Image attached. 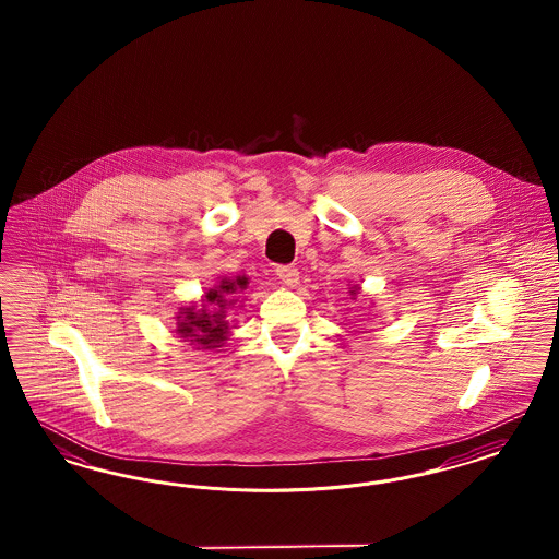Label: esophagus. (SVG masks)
I'll return each instance as SVG.
<instances>
[{
	"mask_svg": "<svg viewBox=\"0 0 559 559\" xmlns=\"http://www.w3.org/2000/svg\"><path fill=\"white\" fill-rule=\"evenodd\" d=\"M276 276H278L285 285H289V287H295V285L299 283V270L295 266L276 267Z\"/></svg>",
	"mask_w": 559,
	"mask_h": 559,
	"instance_id": "34e87169",
	"label": "esophagus"
}]
</instances>
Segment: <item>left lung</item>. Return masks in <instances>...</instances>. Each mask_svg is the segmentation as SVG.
<instances>
[{"label":"left lung","mask_w":559,"mask_h":559,"mask_svg":"<svg viewBox=\"0 0 559 559\" xmlns=\"http://www.w3.org/2000/svg\"><path fill=\"white\" fill-rule=\"evenodd\" d=\"M349 293H352V295H356V293H358V289H356V293H354V292H349Z\"/></svg>","instance_id":"1"}]
</instances>
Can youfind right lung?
Masks as SVG:
<instances>
[{"instance_id":"add662e5","label":"right lung","mask_w":559,"mask_h":559,"mask_svg":"<svg viewBox=\"0 0 559 559\" xmlns=\"http://www.w3.org/2000/svg\"><path fill=\"white\" fill-rule=\"evenodd\" d=\"M247 287V276L222 278L219 285L203 295L201 308L185 306L178 312V329L176 333L185 337L197 349H215L224 346L228 340V310L235 308V293Z\"/></svg>"}]
</instances>
